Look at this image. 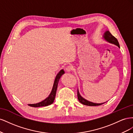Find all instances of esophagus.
Wrapping results in <instances>:
<instances>
[{"mask_svg": "<svg viewBox=\"0 0 133 133\" xmlns=\"http://www.w3.org/2000/svg\"><path fill=\"white\" fill-rule=\"evenodd\" d=\"M66 71L68 72H70L73 70V67L71 65H69L66 67V69H65Z\"/></svg>", "mask_w": 133, "mask_h": 133, "instance_id": "34e87169", "label": "esophagus"}]
</instances>
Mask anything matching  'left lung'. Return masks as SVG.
<instances>
[{
	"mask_svg": "<svg viewBox=\"0 0 133 133\" xmlns=\"http://www.w3.org/2000/svg\"><path fill=\"white\" fill-rule=\"evenodd\" d=\"M104 38L105 39L106 41H108V42H109L112 44H115V45H117L119 48H120L119 44V42L118 41L117 39H116L115 37H114V36L110 33L109 31H107L105 32V34H104ZM77 96H78V99L79 100V102H80L82 104H84V105H85L98 106V105H102V104H103L104 103H103L98 104V103H94L88 101V100H87L86 99H84L83 97H82L81 95H80L79 94L78 89V91H77Z\"/></svg>",
	"mask_w": 133,
	"mask_h": 133,
	"instance_id": "left-lung-1",
	"label": "left lung"
}]
</instances>
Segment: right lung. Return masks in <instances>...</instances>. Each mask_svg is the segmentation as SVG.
<instances>
[{
    "label": "right lung",
    "instance_id": "right-lung-1",
    "mask_svg": "<svg viewBox=\"0 0 133 133\" xmlns=\"http://www.w3.org/2000/svg\"><path fill=\"white\" fill-rule=\"evenodd\" d=\"M64 70H61L59 73L56 76L55 79L54 80V83L53 85V89H52L51 92L50 94L49 95V96L47 98H46L45 100H44L43 101L40 102L39 103L37 104H28V105L31 107H45L48 106L49 105H50L52 103H53L54 101L55 95H56V92H57V89L58 87V84L59 82V80L61 77L62 75L64 74Z\"/></svg>",
    "mask_w": 133,
    "mask_h": 133
}]
</instances>
